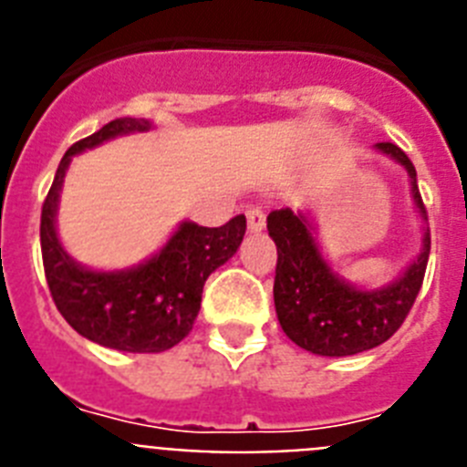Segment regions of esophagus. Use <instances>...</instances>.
Returning a JSON list of instances; mask_svg holds the SVG:
<instances>
[{
    "label": "esophagus",
    "mask_w": 467,
    "mask_h": 467,
    "mask_svg": "<svg viewBox=\"0 0 467 467\" xmlns=\"http://www.w3.org/2000/svg\"><path fill=\"white\" fill-rule=\"evenodd\" d=\"M245 217H247V229L250 231H262L264 224H266V214H264V210L257 208V205L247 208Z\"/></svg>",
    "instance_id": "obj_1"
}]
</instances>
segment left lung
<instances>
[{"label": "left lung", "instance_id": "1", "mask_svg": "<svg viewBox=\"0 0 467 467\" xmlns=\"http://www.w3.org/2000/svg\"><path fill=\"white\" fill-rule=\"evenodd\" d=\"M377 150L393 156L410 172L414 203L423 220H428L410 156L393 142H379ZM266 226L278 247L274 280L275 313L283 332L296 346L316 356H356L390 339L404 317L410 316L426 275L431 231H426L423 250L402 278L381 290L367 292L350 287L332 274L304 214H295L290 208L271 210Z\"/></svg>", "mask_w": 467, "mask_h": 467}]
</instances>
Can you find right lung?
<instances>
[{
    "label": "right lung",
    "instance_id": "add662e5",
    "mask_svg": "<svg viewBox=\"0 0 467 467\" xmlns=\"http://www.w3.org/2000/svg\"><path fill=\"white\" fill-rule=\"evenodd\" d=\"M150 128L144 119H114L74 142L41 205V259L57 311L81 337L126 353H161L180 344L192 332L208 275L234 257L245 236V214H236L214 229L184 222L166 247L138 269L100 274L69 259L56 236L57 196L69 159L105 140Z\"/></svg>",
    "mask_w": 467,
    "mask_h": 467
}]
</instances>
